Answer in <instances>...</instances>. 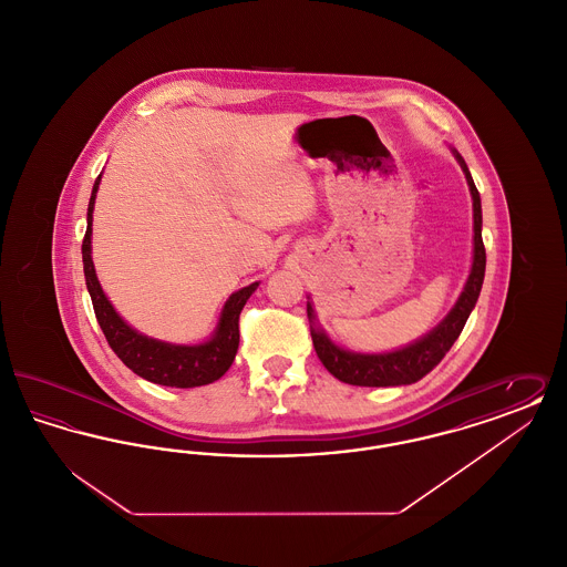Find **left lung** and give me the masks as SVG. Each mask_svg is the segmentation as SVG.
<instances>
[{
  "label": "left lung",
  "mask_w": 567,
  "mask_h": 567,
  "mask_svg": "<svg viewBox=\"0 0 567 567\" xmlns=\"http://www.w3.org/2000/svg\"><path fill=\"white\" fill-rule=\"evenodd\" d=\"M455 155L467 187L472 195V210H474V250H472V268L470 276L463 285V291L457 297L451 312L433 327L430 333L421 336L419 340L405 344L402 349L386 352H354L338 347L324 331L319 319L312 299L308 297L306 310L310 321V336L315 351L319 354L321 363L329 374L354 386H402L412 384L423 377H427L433 368L444 359V354L451 351L458 333L463 331V324L467 321L470 312L474 310L483 280H485L486 252L483 244V206H481V193L476 189L472 174L463 157L455 148H451Z\"/></svg>",
  "instance_id": "obj_1"
}]
</instances>
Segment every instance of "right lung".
<instances>
[{
	"label": "right lung",
	"mask_w": 567,
	"mask_h": 567,
	"mask_svg": "<svg viewBox=\"0 0 567 567\" xmlns=\"http://www.w3.org/2000/svg\"><path fill=\"white\" fill-rule=\"evenodd\" d=\"M100 183H102V174L97 176L89 199L86 234L82 240V266H84L86 289L93 301V310H95L97 323L109 340L110 349L116 352V357L134 374L155 384L193 389V386L215 382L231 368L236 359L238 344H240L238 319H240L244 303L257 291L259 282H252L229 296L218 315V323L213 336L204 342L174 344V342H165V340L140 333L114 310V306L110 303L109 297L97 280L95 266H93L91 236H93V208H95Z\"/></svg>",
	"instance_id": "obj_1"
}]
</instances>
